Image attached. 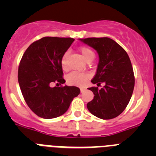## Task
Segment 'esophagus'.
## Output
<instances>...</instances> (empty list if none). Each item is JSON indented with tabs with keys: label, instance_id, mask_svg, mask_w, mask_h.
<instances>
[{
	"label": "esophagus",
	"instance_id": "1",
	"mask_svg": "<svg viewBox=\"0 0 156 156\" xmlns=\"http://www.w3.org/2000/svg\"><path fill=\"white\" fill-rule=\"evenodd\" d=\"M84 90H85V88H83V87L80 88V92H81V93L84 91Z\"/></svg>",
	"mask_w": 156,
	"mask_h": 156
}]
</instances>
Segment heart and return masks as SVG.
Masks as SVG:
<instances>
[{"mask_svg":"<svg viewBox=\"0 0 156 156\" xmlns=\"http://www.w3.org/2000/svg\"><path fill=\"white\" fill-rule=\"evenodd\" d=\"M79 51L87 62H91L94 58V54L93 51L87 47H81L80 48ZM67 60H68V53L66 52L62 56L61 58V65L63 69H67ZM66 80L69 84L82 86V85H84L87 81L88 75L86 73H80L76 72H73L67 76Z\"/></svg>","mask_w":156,"mask_h":156,"instance_id":"obj_1","label":"heart"}]
</instances>
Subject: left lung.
<instances>
[{"label":"left lung","mask_w":156,"mask_h":156,"mask_svg":"<svg viewBox=\"0 0 156 156\" xmlns=\"http://www.w3.org/2000/svg\"><path fill=\"white\" fill-rule=\"evenodd\" d=\"M97 51L99 62L97 73L91 82L98 86L89 88L94 99L87 105L88 110L102 119H111L120 115L131 98L134 87V74L131 62L126 51L108 37L80 39Z\"/></svg>","instance_id":"1"}]
</instances>
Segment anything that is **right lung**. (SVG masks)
I'll return each instance as SVG.
<instances>
[{
	"mask_svg": "<svg viewBox=\"0 0 156 156\" xmlns=\"http://www.w3.org/2000/svg\"><path fill=\"white\" fill-rule=\"evenodd\" d=\"M73 38L46 37L35 41L23 54L18 70V80L29 108L38 116L53 119L63 115L72 101L80 93L74 86L63 84L62 56Z\"/></svg>",
	"mask_w": 156,
	"mask_h": 156,
	"instance_id": "add662e5",
	"label": "right lung"
}]
</instances>
